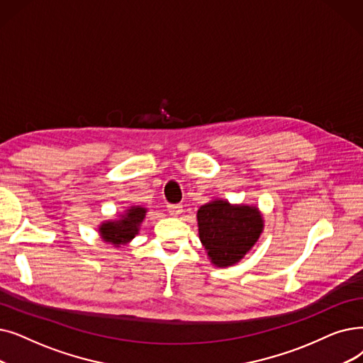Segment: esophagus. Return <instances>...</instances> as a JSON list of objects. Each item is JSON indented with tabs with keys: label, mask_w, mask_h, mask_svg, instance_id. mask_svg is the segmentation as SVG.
<instances>
[{
	"label": "esophagus",
	"mask_w": 363,
	"mask_h": 363,
	"mask_svg": "<svg viewBox=\"0 0 363 363\" xmlns=\"http://www.w3.org/2000/svg\"><path fill=\"white\" fill-rule=\"evenodd\" d=\"M167 211L172 216H179L182 213V206H181V204H169Z\"/></svg>",
	"instance_id": "34e87169"
}]
</instances>
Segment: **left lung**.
Wrapping results in <instances>:
<instances>
[{"label": "left lung", "instance_id": "1", "mask_svg": "<svg viewBox=\"0 0 363 363\" xmlns=\"http://www.w3.org/2000/svg\"><path fill=\"white\" fill-rule=\"evenodd\" d=\"M199 238L216 267L238 264L254 246L264 230L258 208L213 200L197 211Z\"/></svg>", "mask_w": 363, "mask_h": 363}]
</instances>
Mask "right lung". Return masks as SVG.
Returning a JSON list of instances; mask_svg holds the SVG:
<instances>
[{
    "label": "right lung",
    "mask_w": 363,
    "mask_h": 363,
    "mask_svg": "<svg viewBox=\"0 0 363 363\" xmlns=\"http://www.w3.org/2000/svg\"><path fill=\"white\" fill-rule=\"evenodd\" d=\"M147 209L140 206H130L118 219L105 220L99 225V234L104 242L111 243L116 247L129 243L139 233L140 223L145 218Z\"/></svg>",
    "instance_id": "add662e5"
}]
</instances>
